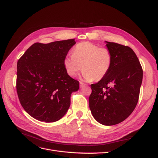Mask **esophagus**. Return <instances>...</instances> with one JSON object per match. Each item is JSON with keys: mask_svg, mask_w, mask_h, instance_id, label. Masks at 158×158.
<instances>
[{"mask_svg": "<svg viewBox=\"0 0 158 158\" xmlns=\"http://www.w3.org/2000/svg\"><path fill=\"white\" fill-rule=\"evenodd\" d=\"M85 84L82 82H80V88H82L84 86H85Z\"/></svg>", "mask_w": 158, "mask_h": 158, "instance_id": "1", "label": "esophagus"}]
</instances>
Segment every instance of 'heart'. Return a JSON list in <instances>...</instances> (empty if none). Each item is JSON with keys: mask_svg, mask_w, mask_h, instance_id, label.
<instances>
[{"mask_svg": "<svg viewBox=\"0 0 158 158\" xmlns=\"http://www.w3.org/2000/svg\"><path fill=\"white\" fill-rule=\"evenodd\" d=\"M73 55H66L63 65L67 74L74 77L83 69V79L99 81L104 78L111 70L113 55L109 49L90 42H82L72 51Z\"/></svg>", "mask_w": 158, "mask_h": 158, "instance_id": "b5f03b06", "label": "heart"}]
</instances>
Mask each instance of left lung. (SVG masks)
Masks as SVG:
<instances>
[{
  "instance_id": "8db88e82",
  "label": "left lung",
  "mask_w": 158,
  "mask_h": 158,
  "mask_svg": "<svg viewBox=\"0 0 158 158\" xmlns=\"http://www.w3.org/2000/svg\"><path fill=\"white\" fill-rule=\"evenodd\" d=\"M106 43L113 55L112 67L106 77L91 85L89 106L95 120L111 126L125 121L135 110L139 98L143 70L131 47Z\"/></svg>"
}]
</instances>
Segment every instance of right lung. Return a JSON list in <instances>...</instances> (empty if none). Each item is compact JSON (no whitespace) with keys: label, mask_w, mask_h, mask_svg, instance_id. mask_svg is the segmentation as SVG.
<instances>
[{"label":"right lung","mask_w":158,"mask_h":158,"mask_svg":"<svg viewBox=\"0 0 158 158\" xmlns=\"http://www.w3.org/2000/svg\"><path fill=\"white\" fill-rule=\"evenodd\" d=\"M74 39L44 44L35 43L17 63L16 90L25 111L38 121L55 122L70 106L79 82L66 73L63 60Z\"/></svg>","instance_id":"1"}]
</instances>
